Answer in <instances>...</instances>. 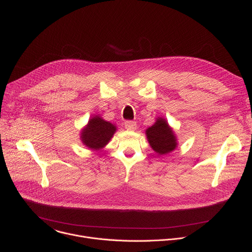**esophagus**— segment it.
Wrapping results in <instances>:
<instances>
[{
  "label": "esophagus",
  "instance_id": "34e87169",
  "mask_svg": "<svg viewBox=\"0 0 252 252\" xmlns=\"http://www.w3.org/2000/svg\"><path fill=\"white\" fill-rule=\"evenodd\" d=\"M125 126L126 129L129 130H135L137 128V123L133 122V121H126L125 124Z\"/></svg>",
  "mask_w": 252,
  "mask_h": 252
}]
</instances>
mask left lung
I'll use <instances>...</instances> for the list:
<instances>
[{
    "instance_id": "obj_1",
    "label": "left lung",
    "mask_w": 252,
    "mask_h": 252,
    "mask_svg": "<svg viewBox=\"0 0 252 252\" xmlns=\"http://www.w3.org/2000/svg\"><path fill=\"white\" fill-rule=\"evenodd\" d=\"M146 135L152 149L160 155L173 151L176 146V137L163 118L157 119L155 125L146 130Z\"/></svg>"
}]
</instances>
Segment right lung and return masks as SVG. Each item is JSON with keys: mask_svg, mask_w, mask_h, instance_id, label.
Listing matches in <instances>:
<instances>
[{"mask_svg": "<svg viewBox=\"0 0 252 252\" xmlns=\"http://www.w3.org/2000/svg\"><path fill=\"white\" fill-rule=\"evenodd\" d=\"M116 127L99 116L93 117L82 133V140L91 149H100L109 142Z\"/></svg>", "mask_w": 252, "mask_h": 252, "instance_id": "right-lung-1", "label": "right lung"}]
</instances>
